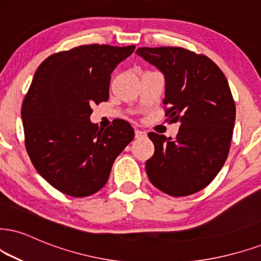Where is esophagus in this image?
I'll list each match as a JSON object with an SVG mask.
<instances>
[{
    "label": "esophagus",
    "mask_w": 261,
    "mask_h": 261,
    "mask_svg": "<svg viewBox=\"0 0 261 261\" xmlns=\"http://www.w3.org/2000/svg\"><path fill=\"white\" fill-rule=\"evenodd\" d=\"M146 137V132L144 130H140V129H136V138L138 139V138H144Z\"/></svg>",
    "instance_id": "34e87169"
}]
</instances>
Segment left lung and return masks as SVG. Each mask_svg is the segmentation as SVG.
Wrapping results in <instances>:
<instances>
[{
	"label": "left lung",
	"mask_w": 261,
	"mask_h": 261,
	"mask_svg": "<svg viewBox=\"0 0 261 261\" xmlns=\"http://www.w3.org/2000/svg\"><path fill=\"white\" fill-rule=\"evenodd\" d=\"M137 56L165 76L167 116L180 122L173 139L150 132L155 153L146 161L152 185L174 197L205 188L229 155L236 118L229 83L208 57L180 47H140Z\"/></svg>",
	"instance_id": "obj_1"
}]
</instances>
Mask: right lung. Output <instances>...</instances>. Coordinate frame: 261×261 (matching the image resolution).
Returning <instances> with one entry per match:
<instances>
[{
    "mask_svg": "<svg viewBox=\"0 0 261 261\" xmlns=\"http://www.w3.org/2000/svg\"><path fill=\"white\" fill-rule=\"evenodd\" d=\"M136 49L88 44L53 54L38 66L21 108L32 165L53 188L73 197L95 194L116 157L133 140L127 121L99 129L92 105L109 99L111 73Z\"/></svg>",
    "mask_w": 261,
    "mask_h": 261,
    "instance_id": "right-lung-1",
    "label": "right lung"
}]
</instances>
